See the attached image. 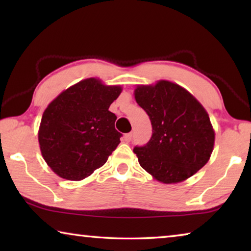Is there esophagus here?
I'll list each match as a JSON object with an SVG mask.
<instances>
[{"instance_id": "esophagus-1", "label": "esophagus", "mask_w": 251, "mask_h": 251, "mask_svg": "<svg viewBox=\"0 0 251 251\" xmlns=\"http://www.w3.org/2000/svg\"><path fill=\"white\" fill-rule=\"evenodd\" d=\"M131 138H133V133H128L124 135V141L126 143H129L131 141Z\"/></svg>"}]
</instances>
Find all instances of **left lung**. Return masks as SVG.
I'll use <instances>...</instances> for the list:
<instances>
[{
    "instance_id": "left-lung-1",
    "label": "left lung",
    "mask_w": 251,
    "mask_h": 251,
    "mask_svg": "<svg viewBox=\"0 0 251 251\" xmlns=\"http://www.w3.org/2000/svg\"><path fill=\"white\" fill-rule=\"evenodd\" d=\"M134 94L152 127L150 142L134 148L139 165L164 184L185 180L205 166L214 150L215 131L202 105L168 80L138 85Z\"/></svg>"
}]
</instances>
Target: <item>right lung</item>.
I'll return each mask as SVG.
<instances>
[{
  "instance_id": "right-lung-1",
  "label": "right lung",
  "mask_w": 251,
  "mask_h": 251,
  "mask_svg": "<svg viewBox=\"0 0 251 251\" xmlns=\"http://www.w3.org/2000/svg\"><path fill=\"white\" fill-rule=\"evenodd\" d=\"M121 86L86 78L62 92L44 110L39 129L43 158L59 177L82 180L103 166L122 134L110 104Z\"/></svg>"
}]
</instances>
